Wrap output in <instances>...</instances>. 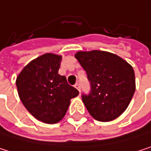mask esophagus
<instances>
[{"label": "esophagus", "mask_w": 151, "mask_h": 151, "mask_svg": "<svg viewBox=\"0 0 151 151\" xmlns=\"http://www.w3.org/2000/svg\"><path fill=\"white\" fill-rule=\"evenodd\" d=\"M75 88H76L80 92H81V85L79 84V83H76V84H75V86H74Z\"/></svg>", "instance_id": "obj_1"}]
</instances>
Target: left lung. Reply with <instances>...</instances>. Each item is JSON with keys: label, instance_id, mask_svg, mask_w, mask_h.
Instances as JSON below:
<instances>
[{"label": "left lung", "instance_id": "8db88e82", "mask_svg": "<svg viewBox=\"0 0 151 151\" xmlns=\"http://www.w3.org/2000/svg\"><path fill=\"white\" fill-rule=\"evenodd\" d=\"M90 82V93L82 94V101L96 120L111 121L129 105L135 91L133 67L119 55L100 50L75 54Z\"/></svg>", "mask_w": 151, "mask_h": 151}]
</instances>
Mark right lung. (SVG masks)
Segmentation results:
<instances>
[{
    "instance_id": "add662e5",
    "label": "right lung",
    "mask_w": 151,
    "mask_h": 151,
    "mask_svg": "<svg viewBox=\"0 0 151 151\" xmlns=\"http://www.w3.org/2000/svg\"><path fill=\"white\" fill-rule=\"evenodd\" d=\"M62 56L44 54L30 62L19 73L16 84L21 102L38 120L59 122L65 115L71 98L79 91L58 74Z\"/></svg>"
}]
</instances>
